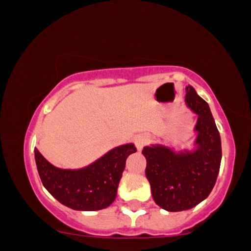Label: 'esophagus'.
I'll use <instances>...</instances> for the list:
<instances>
[{
  "label": "esophagus",
  "instance_id": "1",
  "mask_svg": "<svg viewBox=\"0 0 251 251\" xmlns=\"http://www.w3.org/2000/svg\"><path fill=\"white\" fill-rule=\"evenodd\" d=\"M150 142V137L148 134H139L134 138V144L138 150H142L144 146H146Z\"/></svg>",
  "mask_w": 251,
  "mask_h": 251
}]
</instances>
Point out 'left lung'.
I'll return each instance as SVG.
<instances>
[{
	"instance_id": "8db88e82",
	"label": "left lung",
	"mask_w": 251,
	"mask_h": 251,
	"mask_svg": "<svg viewBox=\"0 0 251 251\" xmlns=\"http://www.w3.org/2000/svg\"><path fill=\"white\" fill-rule=\"evenodd\" d=\"M186 103L198 114L194 152L175 153L162 145L146 146L145 175L151 185L152 197L168 211L189 210L210 195L220 172L222 159L221 137L208 102L186 87Z\"/></svg>"
}]
</instances>
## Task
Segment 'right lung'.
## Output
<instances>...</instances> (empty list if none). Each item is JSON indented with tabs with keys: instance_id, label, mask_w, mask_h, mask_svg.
Listing matches in <instances>:
<instances>
[{
	"instance_id": "1",
	"label": "right lung",
	"mask_w": 251,
	"mask_h": 251,
	"mask_svg": "<svg viewBox=\"0 0 251 251\" xmlns=\"http://www.w3.org/2000/svg\"><path fill=\"white\" fill-rule=\"evenodd\" d=\"M35 162L45 188L60 203L74 210L94 211L107 208L117 197L125 163L137 149L133 144L118 146L87 168H55L35 149Z\"/></svg>"
}]
</instances>
